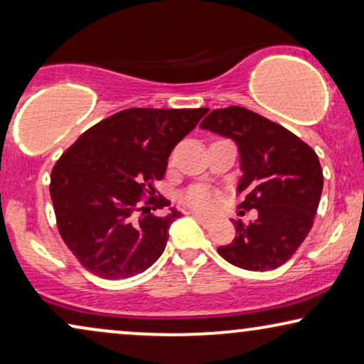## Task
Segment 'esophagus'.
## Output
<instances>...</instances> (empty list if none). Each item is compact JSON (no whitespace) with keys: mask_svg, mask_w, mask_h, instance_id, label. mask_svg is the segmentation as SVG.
<instances>
[{"mask_svg":"<svg viewBox=\"0 0 364 364\" xmlns=\"http://www.w3.org/2000/svg\"><path fill=\"white\" fill-rule=\"evenodd\" d=\"M192 217L196 218V220H197L198 223H202L203 227H210L212 223H213L212 218H208V217H203V215H200V213H192Z\"/></svg>","mask_w":364,"mask_h":364,"instance_id":"obj_1","label":"esophagus"}]
</instances>
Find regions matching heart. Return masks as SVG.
Masks as SVG:
<instances>
[{"mask_svg":"<svg viewBox=\"0 0 364 364\" xmlns=\"http://www.w3.org/2000/svg\"><path fill=\"white\" fill-rule=\"evenodd\" d=\"M182 200L187 207L193 208L198 212H212L217 207V196L215 192H212L210 188L197 186L191 187L188 191L182 196Z\"/></svg>","mask_w":364,"mask_h":364,"instance_id":"heart-1","label":"heart"}]
</instances>
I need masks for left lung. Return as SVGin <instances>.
<instances>
[{
	"instance_id": "obj_1",
	"label": "left lung",
	"mask_w": 364,
	"mask_h": 364,
	"mask_svg": "<svg viewBox=\"0 0 364 364\" xmlns=\"http://www.w3.org/2000/svg\"><path fill=\"white\" fill-rule=\"evenodd\" d=\"M202 129L232 139L243 176L238 208H257L255 222L235 220L237 235L217 252L243 270L268 272L290 260L313 227L323 191L315 151L280 124L240 106L215 109Z\"/></svg>"
}]
</instances>
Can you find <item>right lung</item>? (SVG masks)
<instances>
[{"instance_id":"add662e5","label":"right lung","mask_w":364,"mask_h":364,"mask_svg":"<svg viewBox=\"0 0 364 364\" xmlns=\"http://www.w3.org/2000/svg\"><path fill=\"white\" fill-rule=\"evenodd\" d=\"M207 112L126 109L87 129L56 162L49 192L58 230L87 272L121 280L162 255L181 212L154 215L171 202L154 196L152 183L162 181L172 149Z\"/></svg>"}]
</instances>
